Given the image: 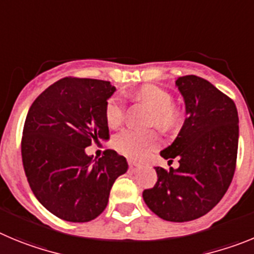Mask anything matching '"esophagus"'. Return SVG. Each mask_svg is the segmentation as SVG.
I'll list each match as a JSON object with an SVG mask.
<instances>
[{
  "instance_id": "obj_1",
  "label": "esophagus",
  "mask_w": 254,
  "mask_h": 254,
  "mask_svg": "<svg viewBox=\"0 0 254 254\" xmlns=\"http://www.w3.org/2000/svg\"><path fill=\"white\" fill-rule=\"evenodd\" d=\"M127 164H129V170L130 171H138L140 170L141 166L139 163H136V162L134 161H127Z\"/></svg>"
}]
</instances>
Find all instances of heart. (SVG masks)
Here are the masks:
<instances>
[{"label":"heart","instance_id":"obj_1","mask_svg":"<svg viewBox=\"0 0 254 254\" xmlns=\"http://www.w3.org/2000/svg\"><path fill=\"white\" fill-rule=\"evenodd\" d=\"M135 97L152 109L155 127L168 129L177 122V114L172 109V97L158 86H144L139 88ZM125 115V105L120 96H113L105 107V118L109 127L122 124ZM159 145V138L154 132H144L134 129H125L114 138V147L130 158L141 159Z\"/></svg>","mask_w":254,"mask_h":254}]
</instances>
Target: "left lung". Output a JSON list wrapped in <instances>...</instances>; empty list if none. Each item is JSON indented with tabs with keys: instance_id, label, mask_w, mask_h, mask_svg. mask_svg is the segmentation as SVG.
<instances>
[{
	"instance_id": "obj_1",
	"label": "left lung",
	"mask_w": 254,
	"mask_h": 254,
	"mask_svg": "<svg viewBox=\"0 0 254 254\" xmlns=\"http://www.w3.org/2000/svg\"><path fill=\"white\" fill-rule=\"evenodd\" d=\"M186 119L178 135L161 155L178 158V168L154 167L157 182L143 198L155 215L184 223L205 215L227 192L238 152L239 119L227 95L197 76L176 79Z\"/></svg>"
}]
</instances>
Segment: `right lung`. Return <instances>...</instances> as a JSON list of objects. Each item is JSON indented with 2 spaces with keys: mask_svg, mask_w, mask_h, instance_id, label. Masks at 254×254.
I'll list each match as a JSON object with an SVG mask.
<instances>
[{
  "mask_svg": "<svg viewBox=\"0 0 254 254\" xmlns=\"http://www.w3.org/2000/svg\"><path fill=\"white\" fill-rule=\"evenodd\" d=\"M115 91L107 81L67 77L29 109L21 140L24 170L39 202L59 219L97 218L115 180L127 171V158L113 149L101 158L86 154L92 141L110 138L105 107Z\"/></svg>",
  "mask_w": 254,
  "mask_h": 254,
  "instance_id": "obj_1",
  "label": "right lung"
}]
</instances>
